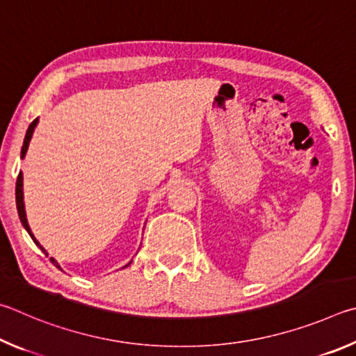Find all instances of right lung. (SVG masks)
Segmentation results:
<instances>
[{"mask_svg":"<svg viewBox=\"0 0 356 356\" xmlns=\"http://www.w3.org/2000/svg\"><path fill=\"white\" fill-rule=\"evenodd\" d=\"M37 122H39V118H35V120L29 124V128H28V131H26V136H24V142H23V148H22V158H24V154H26V152H28V145H29L31 136H33V133H34V128H35ZM15 202H17L18 216H20V220H22V223H23V227L26 228V232L29 233V236H31V238H33V241L35 242V244L40 247V250L47 254L45 248H43V247L39 244V242H37V239L34 238V234L31 233V228H29L28 220H26V214H24V204H23V173H22V172L18 173V177H17V184H15ZM49 259H51V263H53L56 267H59V264L56 263V261H54L53 258H49ZM59 269H60V267H59Z\"/></svg>","mask_w":356,"mask_h":356,"instance_id":"1","label":"right lung"}]
</instances>
